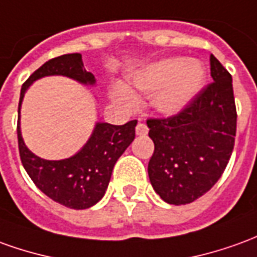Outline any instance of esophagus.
Listing matches in <instances>:
<instances>
[{"mask_svg":"<svg viewBox=\"0 0 257 257\" xmlns=\"http://www.w3.org/2000/svg\"><path fill=\"white\" fill-rule=\"evenodd\" d=\"M147 132H149V128H147L145 123L139 122L138 125H136V135H139V136H145V135H147Z\"/></svg>","mask_w":257,"mask_h":257,"instance_id":"obj_1","label":"esophagus"}]
</instances>
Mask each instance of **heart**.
Wrapping results in <instances>:
<instances>
[{
  "instance_id": "b5f03b06",
  "label": "heart",
  "mask_w": 257,
  "mask_h": 257,
  "mask_svg": "<svg viewBox=\"0 0 257 257\" xmlns=\"http://www.w3.org/2000/svg\"><path fill=\"white\" fill-rule=\"evenodd\" d=\"M207 71L202 62L186 57H171L142 66L129 76V82L146 96H152L153 108L163 115H175L189 105L206 82ZM115 100L134 104L135 96L125 86L112 90Z\"/></svg>"
}]
</instances>
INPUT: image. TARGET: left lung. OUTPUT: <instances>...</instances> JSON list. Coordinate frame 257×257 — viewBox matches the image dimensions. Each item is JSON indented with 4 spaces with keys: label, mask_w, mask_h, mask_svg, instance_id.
I'll list each match as a JSON object with an SVG mask.
<instances>
[{
    "label": "left lung",
    "mask_w": 257,
    "mask_h": 257,
    "mask_svg": "<svg viewBox=\"0 0 257 257\" xmlns=\"http://www.w3.org/2000/svg\"><path fill=\"white\" fill-rule=\"evenodd\" d=\"M213 82L179 114L147 119L154 153L147 172L152 186L170 204L192 203L213 188L232 153L236 134L232 78L210 55Z\"/></svg>",
    "instance_id": "1"
}]
</instances>
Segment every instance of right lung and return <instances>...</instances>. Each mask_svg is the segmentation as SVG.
<instances>
[{
  "label": "right lung",
  "instance_id": "add662e5",
  "mask_svg": "<svg viewBox=\"0 0 257 257\" xmlns=\"http://www.w3.org/2000/svg\"><path fill=\"white\" fill-rule=\"evenodd\" d=\"M66 76L82 85L94 86L96 78L83 66L79 53L65 54L47 61L23 83L18 108V145L19 154L36 186L54 202L76 210L89 209L104 196L116 160L135 139L138 121L125 125L97 122L89 141L78 153L64 160H44L32 153L21 132V105L25 93L37 79L44 76Z\"/></svg>",
  "mask_w": 257,
  "mask_h": 257
}]
</instances>
